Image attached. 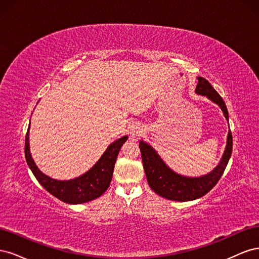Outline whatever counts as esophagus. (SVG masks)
<instances>
[{
	"label": "esophagus",
	"instance_id": "obj_1",
	"mask_svg": "<svg viewBox=\"0 0 259 259\" xmlns=\"http://www.w3.org/2000/svg\"><path fill=\"white\" fill-rule=\"evenodd\" d=\"M128 133L131 135V138H136V137L142 136V134L144 133V127L139 124H134L128 128Z\"/></svg>",
	"mask_w": 259,
	"mask_h": 259
}]
</instances>
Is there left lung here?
<instances>
[{
	"label": "left lung",
	"mask_w": 259,
	"mask_h": 259,
	"mask_svg": "<svg viewBox=\"0 0 259 259\" xmlns=\"http://www.w3.org/2000/svg\"><path fill=\"white\" fill-rule=\"evenodd\" d=\"M195 94L205 96L207 99L213 101L214 104L218 105L219 108L222 109L227 122L229 121V114L225 101L204 77L198 76V85L195 88ZM139 148L140 152H142L146 177L151 189L156 194L161 195L162 198L171 201L186 202L203 197V195L213 189V187L221 179L231 156L232 135L229 131L224 154L221 161L217 164V166L209 173L199 177H187L175 173L161 159V156L154 150L153 147L144 142V140H139Z\"/></svg>",
	"instance_id": "1"
}]
</instances>
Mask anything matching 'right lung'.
I'll return each instance as SVG.
<instances>
[{
	"mask_svg": "<svg viewBox=\"0 0 259 259\" xmlns=\"http://www.w3.org/2000/svg\"><path fill=\"white\" fill-rule=\"evenodd\" d=\"M29 130L30 125L26 135L25 154L31 171L46 191L69 204H81V203L95 200L108 189L112 179L117 154L122 145L128 138V136L125 135L109 145L95 165L83 175L69 180H57L45 175L36 166L30 152Z\"/></svg>",
	"mask_w": 259,
	"mask_h": 259,
	"instance_id": "add662e5",
	"label": "right lung"
}]
</instances>
